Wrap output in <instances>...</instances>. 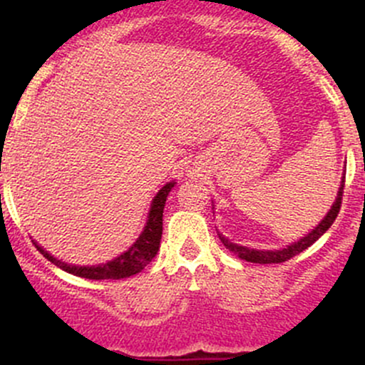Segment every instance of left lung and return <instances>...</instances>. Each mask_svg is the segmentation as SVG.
<instances>
[{
  "label": "left lung",
  "instance_id": "obj_1",
  "mask_svg": "<svg viewBox=\"0 0 365 365\" xmlns=\"http://www.w3.org/2000/svg\"><path fill=\"white\" fill-rule=\"evenodd\" d=\"M344 175H346V174H343V181H341L339 191H337L336 202H334L332 207H330L329 212H327V216L323 217L320 223H318L317 227H314L313 230H311L309 234L306 235V237L297 240V242H292L290 246L283 247V250H274V251H270V250H250V247H246V246H239V244L230 242V240H228L227 237H223L221 234H217V237H220L221 242L225 244V247H227V250H230L234 255H237L240 260L251 262V264H281V262L290 260V258H294L295 255L302 253L304 250H307L311 244L317 242V240L320 239L322 235L325 234V232L329 230L330 227H332V223L336 221L337 214H339L341 200H343Z\"/></svg>",
  "mask_w": 365,
  "mask_h": 365
}]
</instances>
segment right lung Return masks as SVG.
<instances>
[{
  "instance_id": "obj_1",
  "label": "right lung",
  "mask_w": 365,
  "mask_h": 365,
  "mask_svg": "<svg viewBox=\"0 0 365 365\" xmlns=\"http://www.w3.org/2000/svg\"><path fill=\"white\" fill-rule=\"evenodd\" d=\"M175 182H167L160 191L156 193V197L153 198L151 209H149L148 223H145L144 232L140 234V237L131 244V247L125 251L123 255H119L114 260L107 262V264L101 265H91V267H78L66 264V262L58 260L52 255H48L42 246L35 242L36 250L47 258L48 262H52L54 265H58L59 269L66 270V272L73 274V276L86 277V279H123V277H130L133 274H138L153 258L156 257L158 250H160V240L161 234H163V209L165 202H167L168 193L174 187Z\"/></svg>"
}]
</instances>
